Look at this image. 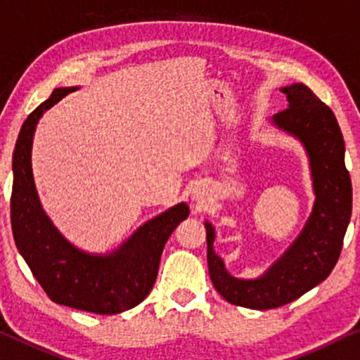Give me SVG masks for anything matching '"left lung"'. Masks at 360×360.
Masks as SVG:
<instances>
[{"instance_id":"8db88e82","label":"left lung","mask_w":360,"mask_h":360,"mask_svg":"<svg viewBox=\"0 0 360 360\" xmlns=\"http://www.w3.org/2000/svg\"><path fill=\"white\" fill-rule=\"evenodd\" d=\"M288 108L273 123L300 138L309 156L316 202L301 236L283 257L257 280L230 276L215 255L214 229L207 230V265L215 290L229 303L252 309L280 308L324 281L336 266L352 212L351 176L344 162V138L333 110L304 84L283 87Z\"/></svg>"}]
</instances>
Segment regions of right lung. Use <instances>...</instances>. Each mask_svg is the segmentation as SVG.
I'll return each instance as SVG.
<instances>
[{
    "label": "right lung",
    "instance_id": "add662e5",
    "mask_svg": "<svg viewBox=\"0 0 360 360\" xmlns=\"http://www.w3.org/2000/svg\"><path fill=\"white\" fill-rule=\"evenodd\" d=\"M72 90L56 89L30 113L19 131L13 155V236L32 275L54 303L95 314H117L135 308L150 295L162 248L177 225L188 219L189 205L181 202L146 222L112 255H89L70 245L41 209L31 146L42 113Z\"/></svg>",
    "mask_w": 360,
    "mask_h": 360
}]
</instances>
